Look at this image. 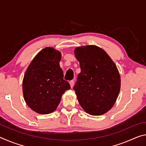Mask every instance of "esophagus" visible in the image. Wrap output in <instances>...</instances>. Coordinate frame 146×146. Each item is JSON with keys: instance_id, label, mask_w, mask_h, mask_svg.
Listing matches in <instances>:
<instances>
[{"instance_id": "obj_1", "label": "esophagus", "mask_w": 146, "mask_h": 146, "mask_svg": "<svg viewBox=\"0 0 146 146\" xmlns=\"http://www.w3.org/2000/svg\"><path fill=\"white\" fill-rule=\"evenodd\" d=\"M74 83H75V81H74L73 80H71L70 82V86H71V88H72L73 87V86H74Z\"/></svg>"}]
</instances>
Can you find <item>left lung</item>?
<instances>
[{"label":"left lung","instance_id":"obj_1","mask_svg":"<svg viewBox=\"0 0 146 146\" xmlns=\"http://www.w3.org/2000/svg\"><path fill=\"white\" fill-rule=\"evenodd\" d=\"M74 53L81 69L73 88L78 102L91 115H104L114 106L120 90L117 66L97 46L77 47Z\"/></svg>","mask_w":146,"mask_h":146}]
</instances>
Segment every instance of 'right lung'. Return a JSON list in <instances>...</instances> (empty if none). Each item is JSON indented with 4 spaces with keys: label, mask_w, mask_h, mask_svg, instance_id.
<instances>
[{
    "label": "right lung",
    "mask_w": 146,
    "mask_h": 146,
    "mask_svg": "<svg viewBox=\"0 0 146 146\" xmlns=\"http://www.w3.org/2000/svg\"><path fill=\"white\" fill-rule=\"evenodd\" d=\"M61 53L47 47L35 56L24 74L23 92L29 108L39 114H49L56 110L62 96L70 85L64 80L59 62Z\"/></svg>",
    "instance_id": "right-lung-1"
}]
</instances>
